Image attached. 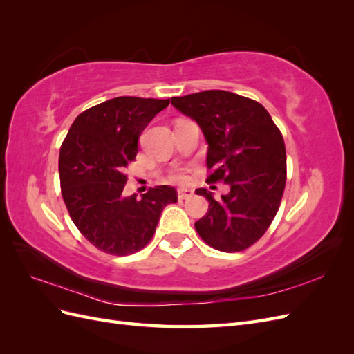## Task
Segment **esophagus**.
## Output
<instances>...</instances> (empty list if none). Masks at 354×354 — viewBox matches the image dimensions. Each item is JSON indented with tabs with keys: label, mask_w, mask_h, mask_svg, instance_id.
I'll list each match as a JSON object with an SVG mask.
<instances>
[{
	"label": "esophagus",
	"mask_w": 354,
	"mask_h": 354,
	"mask_svg": "<svg viewBox=\"0 0 354 354\" xmlns=\"http://www.w3.org/2000/svg\"><path fill=\"white\" fill-rule=\"evenodd\" d=\"M177 195H178V199H187L194 195V192H192L190 189H178Z\"/></svg>",
	"instance_id": "obj_1"
}]
</instances>
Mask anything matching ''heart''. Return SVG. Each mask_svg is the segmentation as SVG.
I'll return each mask as SVG.
<instances>
[{"instance_id":"heart-1","label":"heart","mask_w":354,"mask_h":354,"mask_svg":"<svg viewBox=\"0 0 354 354\" xmlns=\"http://www.w3.org/2000/svg\"><path fill=\"white\" fill-rule=\"evenodd\" d=\"M173 180H176V181H183V180H185V176L181 174V173H176V174L173 176Z\"/></svg>"}]
</instances>
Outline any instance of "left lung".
<instances>
[{
    "label": "left lung",
    "instance_id": "8db88e82",
    "mask_svg": "<svg viewBox=\"0 0 354 354\" xmlns=\"http://www.w3.org/2000/svg\"><path fill=\"white\" fill-rule=\"evenodd\" d=\"M171 104L192 118L208 143V181H224L230 190L220 199L196 189L209 202L195 223L212 248L234 252L248 248L269 229L281 205L286 181V151L281 131L263 106L243 95L207 90Z\"/></svg>",
    "mask_w": 354,
    "mask_h": 354
}]
</instances>
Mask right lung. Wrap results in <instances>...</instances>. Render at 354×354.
<instances>
[{
    "label": "right lung",
    "instance_id": "add662e5",
    "mask_svg": "<svg viewBox=\"0 0 354 354\" xmlns=\"http://www.w3.org/2000/svg\"><path fill=\"white\" fill-rule=\"evenodd\" d=\"M169 99L122 95L84 111L60 147L62 196L75 226L95 248L113 255L140 251L152 239L160 212L177 202L173 186L125 196L124 168L138 152V137Z\"/></svg>",
    "mask_w": 354,
    "mask_h": 354
}]
</instances>
